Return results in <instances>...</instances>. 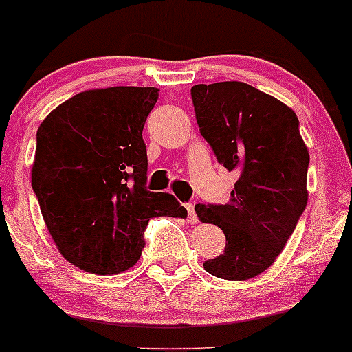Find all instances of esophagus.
Returning <instances> with one entry per match:
<instances>
[{"mask_svg": "<svg viewBox=\"0 0 352 352\" xmlns=\"http://www.w3.org/2000/svg\"><path fill=\"white\" fill-rule=\"evenodd\" d=\"M185 208H187V215H188V222H190V223H195L197 222V220H199V219H197V214H195V206H194V204H185Z\"/></svg>", "mask_w": 352, "mask_h": 352, "instance_id": "34e87169", "label": "esophagus"}]
</instances>
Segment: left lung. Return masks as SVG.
I'll return each mask as SVG.
<instances>
[{
  "label": "left lung",
  "mask_w": 352,
  "mask_h": 352,
  "mask_svg": "<svg viewBox=\"0 0 352 352\" xmlns=\"http://www.w3.org/2000/svg\"><path fill=\"white\" fill-rule=\"evenodd\" d=\"M190 94L200 133L219 164L239 175L229 204L195 206L204 223L226 234L223 254L204 269L220 279H250L274 264L307 206L309 152L299 120L242 82L195 85Z\"/></svg>",
  "instance_id": "left-lung-1"
}]
</instances>
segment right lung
Instances as JSON below:
<instances>
[{
    "mask_svg": "<svg viewBox=\"0 0 352 352\" xmlns=\"http://www.w3.org/2000/svg\"><path fill=\"white\" fill-rule=\"evenodd\" d=\"M158 88L111 87L72 96L41 122L32 187L61 256L91 274L133 267L153 217H187L170 194L146 190L142 137Z\"/></svg>",
    "mask_w": 352,
    "mask_h": 352,
    "instance_id": "1",
    "label": "right lung"
}]
</instances>
